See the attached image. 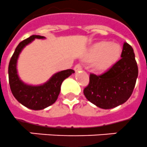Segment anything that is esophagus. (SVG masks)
<instances>
[{
    "label": "esophagus",
    "instance_id": "obj_1",
    "mask_svg": "<svg viewBox=\"0 0 147 147\" xmlns=\"http://www.w3.org/2000/svg\"><path fill=\"white\" fill-rule=\"evenodd\" d=\"M74 69H75V71H79V70H82V65H81V64H77V65H75V67H74Z\"/></svg>",
    "mask_w": 147,
    "mask_h": 147
}]
</instances>
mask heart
Masks as SVG:
<instances>
[{"label":"heart","instance_id":"heart-1","mask_svg":"<svg viewBox=\"0 0 147 147\" xmlns=\"http://www.w3.org/2000/svg\"><path fill=\"white\" fill-rule=\"evenodd\" d=\"M121 53V46L118 44L101 41L94 45L90 52V59H97V66L100 69H107L119 59Z\"/></svg>","mask_w":147,"mask_h":147}]
</instances>
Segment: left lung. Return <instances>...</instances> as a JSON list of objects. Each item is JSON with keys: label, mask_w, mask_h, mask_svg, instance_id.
Masks as SVG:
<instances>
[{"label": "left lung", "mask_w": 147, "mask_h": 147, "mask_svg": "<svg viewBox=\"0 0 147 147\" xmlns=\"http://www.w3.org/2000/svg\"><path fill=\"white\" fill-rule=\"evenodd\" d=\"M121 59L100 74L90 73L89 84L84 89L85 97L100 108L108 109L122 104L133 93L138 67L132 47L123 45Z\"/></svg>", "instance_id": "left-lung-1"}]
</instances>
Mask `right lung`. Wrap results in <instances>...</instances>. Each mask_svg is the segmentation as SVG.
Here are the masks:
<instances>
[{"mask_svg": "<svg viewBox=\"0 0 147 147\" xmlns=\"http://www.w3.org/2000/svg\"><path fill=\"white\" fill-rule=\"evenodd\" d=\"M34 38H44V37L32 35L18 45L9 60L8 74L9 87L14 97L27 108L40 110L56 102L60 92L62 82L75 71L66 69L57 72L47 83L40 86L27 85L21 82L16 71L18 57L24 47L32 42Z\"/></svg>", "mask_w": 147, "mask_h": 147, "instance_id": "right-lung-1", "label": "right lung"}]
</instances>
